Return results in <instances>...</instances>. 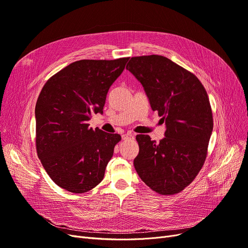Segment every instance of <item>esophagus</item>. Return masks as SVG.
Listing matches in <instances>:
<instances>
[{
  "label": "esophagus",
  "mask_w": 248,
  "mask_h": 248,
  "mask_svg": "<svg viewBox=\"0 0 248 248\" xmlns=\"http://www.w3.org/2000/svg\"><path fill=\"white\" fill-rule=\"evenodd\" d=\"M122 138H123L124 140H125L134 139V136H133V134H131V133H126V134H124V135L122 136Z\"/></svg>",
  "instance_id": "34e87169"
}]
</instances>
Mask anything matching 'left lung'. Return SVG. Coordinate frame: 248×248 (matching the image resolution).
Segmentation results:
<instances>
[{
    "label": "left lung",
    "mask_w": 248,
    "mask_h": 248,
    "mask_svg": "<svg viewBox=\"0 0 248 248\" xmlns=\"http://www.w3.org/2000/svg\"><path fill=\"white\" fill-rule=\"evenodd\" d=\"M126 69L144 86L152 109L166 124L165 138L158 144L147 135L136 137V171L158 194L180 193L196 178L207 157L213 116L206 89L195 74L161 55L132 57Z\"/></svg>",
    "instance_id": "obj_1"
}]
</instances>
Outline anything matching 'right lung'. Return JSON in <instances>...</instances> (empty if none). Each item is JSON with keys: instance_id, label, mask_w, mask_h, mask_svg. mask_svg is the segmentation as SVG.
Segmentation results:
<instances>
[{"instance_id": "1", "label": "right lung", "mask_w": 248, "mask_h": 248, "mask_svg": "<svg viewBox=\"0 0 248 248\" xmlns=\"http://www.w3.org/2000/svg\"><path fill=\"white\" fill-rule=\"evenodd\" d=\"M128 57L75 61L51 76L38 96L36 150L56 185L81 194L97 186L122 137L89 127L91 113H102L111 84Z\"/></svg>"}]
</instances>
